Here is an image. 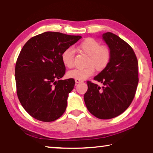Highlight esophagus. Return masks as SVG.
<instances>
[{
    "label": "esophagus",
    "instance_id": "obj_1",
    "mask_svg": "<svg viewBox=\"0 0 153 153\" xmlns=\"http://www.w3.org/2000/svg\"><path fill=\"white\" fill-rule=\"evenodd\" d=\"M75 82H76V83H81L83 81H82V80H80V79H75Z\"/></svg>",
    "mask_w": 153,
    "mask_h": 153
}]
</instances>
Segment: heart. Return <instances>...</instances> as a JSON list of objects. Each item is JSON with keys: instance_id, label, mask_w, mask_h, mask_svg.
Wrapping results in <instances>:
<instances>
[{"instance_id": "b5f03b06", "label": "heart", "mask_w": 153, "mask_h": 153, "mask_svg": "<svg viewBox=\"0 0 153 153\" xmlns=\"http://www.w3.org/2000/svg\"><path fill=\"white\" fill-rule=\"evenodd\" d=\"M79 50L88 55L87 65L85 68H77L69 71L67 77L72 79L84 80L94 74L95 68L98 71L105 69L109 63L111 52L107 46H100L97 41L92 38H87L77 46ZM61 60L65 66L71 68L74 65V53L71 48L66 49L61 55Z\"/></svg>"}]
</instances>
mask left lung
<instances>
[{"label": "left lung", "mask_w": 153, "mask_h": 153, "mask_svg": "<svg viewBox=\"0 0 153 153\" xmlns=\"http://www.w3.org/2000/svg\"><path fill=\"white\" fill-rule=\"evenodd\" d=\"M102 38L111 49V61L94 77L102 88L87 82L84 102L96 117L108 120L121 115L132 102L138 84V63L132 48L118 36L107 32Z\"/></svg>", "instance_id": "obj_1"}]
</instances>
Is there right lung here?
Here are the masks:
<instances>
[{"label": "right lung", "mask_w": 153, "mask_h": 153, "mask_svg": "<svg viewBox=\"0 0 153 153\" xmlns=\"http://www.w3.org/2000/svg\"><path fill=\"white\" fill-rule=\"evenodd\" d=\"M81 38L46 32L30 38L23 46L15 65L17 94L32 117L49 122L65 111L75 80L61 79L65 73L61 55Z\"/></svg>", "instance_id": "right-lung-1"}]
</instances>
